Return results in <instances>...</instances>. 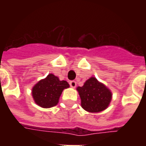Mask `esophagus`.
I'll return each mask as SVG.
<instances>
[{
  "mask_svg": "<svg viewBox=\"0 0 146 146\" xmlns=\"http://www.w3.org/2000/svg\"><path fill=\"white\" fill-rule=\"evenodd\" d=\"M70 85L71 88H76V81H74V80H71L70 82Z\"/></svg>",
  "mask_w": 146,
  "mask_h": 146,
  "instance_id": "34e87169",
  "label": "esophagus"
}]
</instances>
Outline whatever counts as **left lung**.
I'll return each instance as SVG.
<instances>
[{
	"instance_id": "obj_1",
	"label": "left lung",
	"mask_w": 146,
	"mask_h": 146,
	"mask_svg": "<svg viewBox=\"0 0 146 146\" xmlns=\"http://www.w3.org/2000/svg\"><path fill=\"white\" fill-rule=\"evenodd\" d=\"M81 106L89 113H99L109 106L112 92L103 84L92 76L86 80L82 87H77Z\"/></svg>"
}]
</instances>
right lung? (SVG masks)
Segmentation results:
<instances>
[{
	"instance_id": "add662e5",
	"label": "right lung",
	"mask_w": 146,
	"mask_h": 146,
	"mask_svg": "<svg viewBox=\"0 0 146 146\" xmlns=\"http://www.w3.org/2000/svg\"><path fill=\"white\" fill-rule=\"evenodd\" d=\"M70 87L66 80H60L54 74H48L33 86L32 95L36 105L42 108H51L56 106L64 89Z\"/></svg>"
}]
</instances>
